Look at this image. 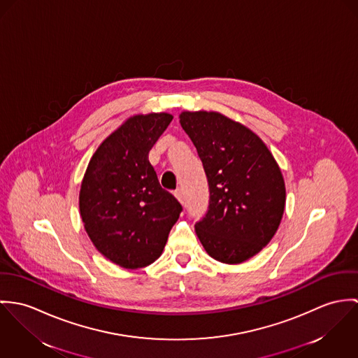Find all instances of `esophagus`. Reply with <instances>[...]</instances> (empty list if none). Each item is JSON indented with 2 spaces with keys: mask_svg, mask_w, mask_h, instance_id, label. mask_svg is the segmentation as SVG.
Masks as SVG:
<instances>
[{
  "mask_svg": "<svg viewBox=\"0 0 358 358\" xmlns=\"http://www.w3.org/2000/svg\"><path fill=\"white\" fill-rule=\"evenodd\" d=\"M174 196L178 199L181 203H184V194H182V191H181L180 188H177V189L174 191Z\"/></svg>",
  "mask_w": 358,
  "mask_h": 358,
  "instance_id": "34e87169",
  "label": "esophagus"
}]
</instances>
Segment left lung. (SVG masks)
I'll return each mask as SVG.
<instances>
[{
  "instance_id": "1",
  "label": "left lung",
  "mask_w": 358,
  "mask_h": 358,
  "mask_svg": "<svg viewBox=\"0 0 358 358\" xmlns=\"http://www.w3.org/2000/svg\"><path fill=\"white\" fill-rule=\"evenodd\" d=\"M180 123L196 147L210 200L195 224L210 257L240 264L258 254L278 231L285 187L278 163L250 129L218 113H189Z\"/></svg>"
}]
</instances>
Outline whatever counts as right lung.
Returning a JSON list of instances; mask_svg holds the SVG:
<instances>
[{"instance_id":"obj_1","label":"right lung","mask_w":358,"mask_h":358,"mask_svg":"<svg viewBox=\"0 0 358 358\" xmlns=\"http://www.w3.org/2000/svg\"><path fill=\"white\" fill-rule=\"evenodd\" d=\"M170 114L136 115L107 137L87 164L80 192L85 229L96 248L124 269L158 259L182 206L160 187L148 154Z\"/></svg>"}]
</instances>
